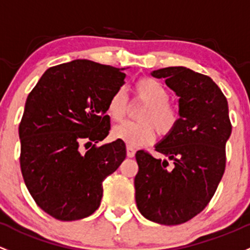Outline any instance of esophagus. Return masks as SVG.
Listing matches in <instances>:
<instances>
[{
    "instance_id": "obj_1",
    "label": "esophagus",
    "mask_w": 250,
    "mask_h": 250,
    "mask_svg": "<svg viewBox=\"0 0 250 250\" xmlns=\"http://www.w3.org/2000/svg\"><path fill=\"white\" fill-rule=\"evenodd\" d=\"M135 152L136 151L133 148V147H129V146L127 147V156L129 157V158H133V157L135 156Z\"/></svg>"
}]
</instances>
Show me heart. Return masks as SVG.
<instances>
[{
    "label": "heart",
    "mask_w": 250,
    "mask_h": 250,
    "mask_svg": "<svg viewBox=\"0 0 250 250\" xmlns=\"http://www.w3.org/2000/svg\"><path fill=\"white\" fill-rule=\"evenodd\" d=\"M134 99L145 103L139 111V122H123L112 128L111 135L129 147L146 146L156 140V130L162 138L171 135L181 118L180 107L169 101V91L152 78H141L134 85ZM128 110V97L117 88L107 101V115L121 121Z\"/></svg>",
    "instance_id": "obj_1"
}]
</instances>
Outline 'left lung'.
<instances>
[{
    "label": "left lung",
    "mask_w": 250,
    "mask_h": 250,
    "mask_svg": "<svg viewBox=\"0 0 250 250\" xmlns=\"http://www.w3.org/2000/svg\"><path fill=\"white\" fill-rule=\"evenodd\" d=\"M178 99L181 118L171 135L156 151L172 160L157 159L145 151L135 154L134 178L138 209L148 220L178 225L199 214L211 201L225 171V145L231 134L228 101L207 75L186 67L153 70Z\"/></svg>",
    "instance_id": "obj_1"
}]
</instances>
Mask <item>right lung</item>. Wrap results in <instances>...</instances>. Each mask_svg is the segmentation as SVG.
Returning <instances> with one entry per match:
<instances>
[{
  "label": "right lung",
  "instance_id": "right-lung-1",
  "mask_svg": "<svg viewBox=\"0 0 250 250\" xmlns=\"http://www.w3.org/2000/svg\"><path fill=\"white\" fill-rule=\"evenodd\" d=\"M122 70L88 60L62 63L49 68L26 99L19 125L21 172L36 204L56 219L93 213L103 181L125 158L123 141L96 146L109 134L106 105L125 83Z\"/></svg>",
  "mask_w": 250,
  "mask_h": 250
}]
</instances>
